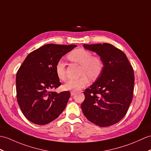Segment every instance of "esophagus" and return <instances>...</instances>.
<instances>
[{
	"label": "esophagus",
	"mask_w": 151,
	"mask_h": 151,
	"mask_svg": "<svg viewBox=\"0 0 151 151\" xmlns=\"http://www.w3.org/2000/svg\"><path fill=\"white\" fill-rule=\"evenodd\" d=\"M75 93V91H71V96H72L74 95Z\"/></svg>",
	"instance_id": "esophagus-1"
}]
</instances>
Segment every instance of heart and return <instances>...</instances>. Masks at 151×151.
Returning a JSON list of instances; mask_svg holds the SVG:
<instances>
[{
  "label": "heart",
  "mask_w": 151,
  "mask_h": 151,
  "mask_svg": "<svg viewBox=\"0 0 151 151\" xmlns=\"http://www.w3.org/2000/svg\"><path fill=\"white\" fill-rule=\"evenodd\" d=\"M68 58L81 65L80 74L82 75L78 78L70 79L63 87L65 90L79 91L88 85L89 78L93 80L97 78L103 70L104 64L101 59L98 57H93L92 53L85 49H75L68 55ZM55 73L58 78L64 81L66 79L65 64L62 60H59L55 65Z\"/></svg>",
  "instance_id": "1"
}]
</instances>
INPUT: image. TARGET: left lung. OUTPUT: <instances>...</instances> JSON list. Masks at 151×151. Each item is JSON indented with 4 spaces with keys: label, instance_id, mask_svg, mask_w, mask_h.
I'll return each mask as SVG.
<instances>
[{
    "label": "left lung",
    "instance_id": "obj_1",
    "mask_svg": "<svg viewBox=\"0 0 151 151\" xmlns=\"http://www.w3.org/2000/svg\"><path fill=\"white\" fill-rule=\"evenodd\" d=\"M83 46L96 52L104 64L100 76L83 92V113L100 127L116 124L125 116L132 100L133 69L124 52L113 45L84 44Z\"/></svg>",
    "mask_w": 151,
    "mask_h": 151
}]
</instances>
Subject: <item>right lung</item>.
I'll return each mask as SVG.
<instances>
[{"label": "right lung", "mask_w": 151, "mask_h": 151, "mask_svg": "<svg viewBox=\"0 0 151 151\" xmlns=\"http://www.w3.org/2000/svg\"><path fill=\"white\" fill-rule=\"evenodd\" d=\"M75 47V44L44 45L30 52L17 71V101L24 116L32 123H50L65 108L71 95L69 91H51L61 85L55 65Z\"/></svg>", "instance_id": "add662e5"}]
</instances>
